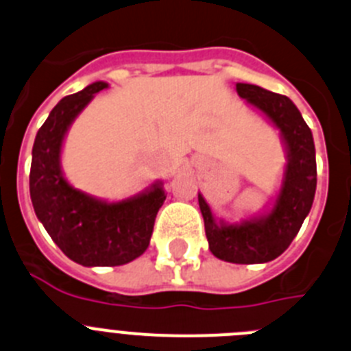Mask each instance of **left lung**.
Wrapping results in <instances>:
<instances>
[{
    "instance_id": "8db88e82",
    "label": "left lung",
    "mask_w": 351,
    "mask_h": 351,
    "mask_svg": "<svg viewBox=\"0 0 351 351\" xmlns=\"http://www.w3.org/2000/svg\"><path fill=\"white\" fill-rule=\"evenodd\" d=\"M235 90L280 131L287 157L282 183L265 211L237 223L216 220L202 194L199 208L209 250L216 258L239 265L267 263L289 247L312 209L317 189L315 145L308 124L289 98L247 83H237Z\"/></svg>"
}]
</instances>
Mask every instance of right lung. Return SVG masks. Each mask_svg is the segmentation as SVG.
Masks as SVG:
<instances>
[{"label":"right lung","instance_id":"1","mask_svg":"<svg viewBox=\"0 0 351 351\" xmlns=\"http://www.w3.org/2000/svg\"><path fill=\"white\" fill-rule=\"evenodd\" d=\"M106 88V81H97L62 98L32 147L29 191L36 216L62 253L83 267H117L145 253L166 199L159 180L138 194L110 202L72 186L64 176L62 145L69 128Z\"/></svg>","mask_w":351,"mask_h":351}]
</instances>
